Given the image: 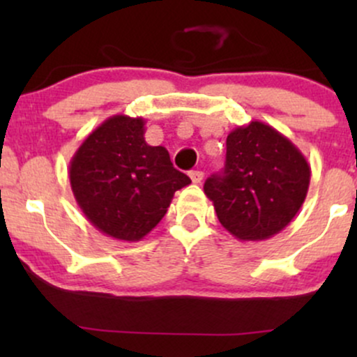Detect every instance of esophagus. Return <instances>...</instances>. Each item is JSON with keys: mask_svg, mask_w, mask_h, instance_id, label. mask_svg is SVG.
<instances>
[{"mask_svg": "<svg viewBox=\"0 0 357 357\" xmlns=\"http://www.w3.org/2000/svg\"><path fill=\"white\" fill-rule=\"evenodd\" d=\"M203 173H202V171H191V173H190V178H191V181L192 183H195V184H199V183H202L203 181Z\"/></svg>", "mask_w": 357, "mask_h": 357, "instance_id": "34e87169", "label": "esophagus"}]
</instances>
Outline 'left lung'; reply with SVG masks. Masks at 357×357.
I'll return each mask as SVG.
<instances>
[{"label":"left lung","mask_w":357,"mask_h":357,"mask_svg":"<svg viewBox=\"0 0 357 357\" xmlns=\"http://www.w3.org/2000/svg\"><path fill=\"white\" fill-rule=\"evenodd\" d=\"M310 166L290 139L272 126L252 121L227 137L221 174L204 183L220 223L240 241L280 233L305 202Z\"/></svg>","instance_id":"8db88e82"}]
</instances>
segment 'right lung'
<instances>
[{"label":"right lung","mask_w":357,"mask_h":357,"mask_svg":"<svg viewBox=\"0 0 357 357\" xmlns=\"http://www.w3.org/2000/svg\"><path fill=\"white\" fill-rule=\"evenodd\" d=\"M144 126L142 117H109L85 137L68 166L80 210L97 230L122 241L144 238L174 192L191 183L166 147L147 144Z\"/></svg>","instance_id":"right-lung-1"}]
</instances>
